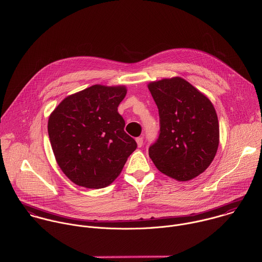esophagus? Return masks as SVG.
<instances>
[{
	"label": "esophagus",
	"mask_w": 262,
	"mask_h": 262,
	"mask_svg": "<svg viewBox=\"0 0 262 262\" xmlns=\"http://www.w3.org/2000/svg\"><path fill=\"white\" fill-rule=\"evenodd\" d=\"M136 142H137L138 147H141L142 144H143V138H142V137H137V138H136Z\"/></svg>",
	"instance_id": "1"
}]
</instances>
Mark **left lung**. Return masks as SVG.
<instances>
[{"instance_id": "obj_1", "label": "left lung", "mask_w": 262, "mask_h": 262, "mask_svg": "<svg viewBox=\"0 0 262 262\" xmlns=\"http://www.w3.org/2000/svg\"><path fill=\"white\" fill-rule=\"evenodd\" d=\"M159 111L158 139L148 155L162 173L180 182L202 173L219 145V122L207 97L181 77L147 85Z\"/></svg>"}]
</instances>
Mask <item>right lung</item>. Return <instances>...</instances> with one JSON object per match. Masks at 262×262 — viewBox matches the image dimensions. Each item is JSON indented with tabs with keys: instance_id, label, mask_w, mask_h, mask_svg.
Segmentation results:
<instances>
[{
	"instance_id": "1",
	"label": "right lung",
	"mask_w": 262,
	"mask_h": 262,
	"mask_svg": "<svg viewBox=\"0 0 262 262\" xmlns=\"http://www.w3.org/2000/svg\"><path fill=\"white\" fill-rule=\"evenodd\" d=\"M127 94L124 85H92L65 98L48 120L56 160L74 184L100 189L121 173L136 141L125 131L118 113Z\"/></svg>"
}]
</instances>
